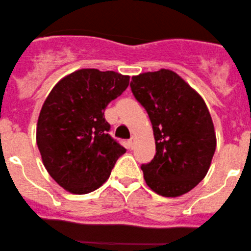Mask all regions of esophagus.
<instances>
[{
	"label": "esophagus",
	"mask_w": 251,
	"mask_h": 251,
	"mask_svg": "<svg viewBox=\"0 0 251 251\" xmlns=\"http://www.w3.org/2000/svg\"><path fill=\"white\" fill-rule=\"evenodd\" d=\"M129 145L130 148H133V145H135V136H131V138L129 139Z\"/></svg>",
	"instance_id": "34e87169"
}]
</instances>
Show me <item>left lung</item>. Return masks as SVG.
<instances>
[{
    "mask_svg": "<svg viewBox=\"0 0 251 251\" xmlns=\"http://www.w3.org/2000/svg\"><path fill=\"white\" fill-rule=\"evenodd\" d=\"M130 87L153 129L157 152L141 166L146 184L164 197L189 193L209 172L217 146L206 103L168 69L133 76Z\"/></svg>",
    "mask_w": 251,
    "mask_h": 251,
    "instance_id": "obj_1",
    "label": "left lung"
}]
</instances>
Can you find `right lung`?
I'll list each match as a JSON object with an SVG mask.
<instances>
[{"instance_id": "add662e5", "label": "right lung", "mask_w": 251, "mask_h": 251, "mask_svg": "<svg viewBox=\"0 0 251 251\" xmlns=\"http://www.w3.org/2000/svg\"><path fill=\"white\" fill-rule=\"evenodd\" d=\"M129 79L115 71L80 69L62 78L45 100L37 145L48 173L69 193L89 194L101 187L126 153L109 136L103 112Z\"/></svg>"}]
</instances>
